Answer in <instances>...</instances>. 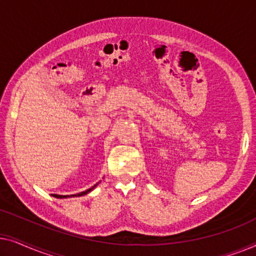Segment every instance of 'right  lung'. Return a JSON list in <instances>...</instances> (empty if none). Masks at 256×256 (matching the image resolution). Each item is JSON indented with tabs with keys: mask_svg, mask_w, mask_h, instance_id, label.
<instances>
[{
	"mask_svg": "<svg viewBox=\"0 0 256 256\" xmlns=\"http://www.w3.org/2000/svg\"><path fill=\"white\" fill-rule=\"evenodd\" d=\"M98 184H99V183H96V185H93V186L90 188H88V190H86V191H82V192H79V194H70V196L52 194V196H54V198H58V199H62V198H72V197H82V196H85V194H88V192H90V191H92V190H94V188H96V186Z\"/></svg>",
	"mask_w": 256,
	"mask_h": 256,
	"instance_id": "right-lung-1",
	"label": "right lung"
}]
</instances>
